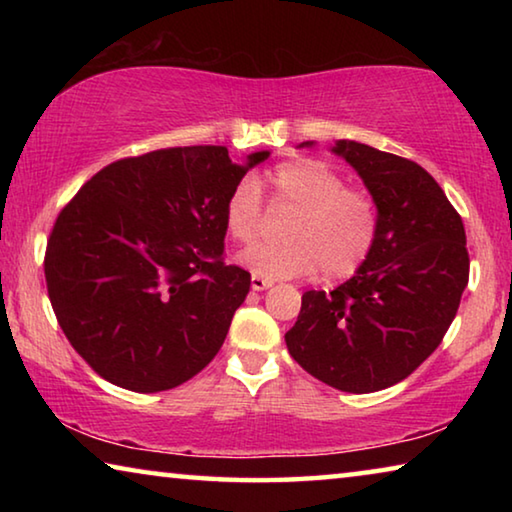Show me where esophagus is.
<instances>
[{"label":"esophagus","instance_id":"obj_1","mask_svg":"<svg viewBox=\"0 0 512 512\" xmlns=\"http://www.w3.org/2000/svg\"><path fill=\"white\" fill-rule=\"evenodd\" d=\"M271 280H266V277H262V275H253L250 277V287H253L255 291H264V289H268L271 287Z\"/></svg>","mask_w":512,"mask_h":512}]
</instances>
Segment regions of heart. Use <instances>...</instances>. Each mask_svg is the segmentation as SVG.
<instances>
[{"label":"heart","instance_id":"heart-1","mask_svg":"<svg viewBox=\"0 0 512 512\" xmlns=\"http://www.w3.org/2000/svg\"><path fill=\"white\" fill-rule=\"evenodd\" d=\"M271 205L293 210L282 244H257L241 255L255 275L282 280L320 273L345 280L370 257L379 235V210L366 189L348 187L332 164L307 155L277 162L266 171ZM264 201L253 178H241L225 198L223 223L237 244H253L264 230Z\"/></svg>","mask_w":512,"mask_h":512}]
</instances>
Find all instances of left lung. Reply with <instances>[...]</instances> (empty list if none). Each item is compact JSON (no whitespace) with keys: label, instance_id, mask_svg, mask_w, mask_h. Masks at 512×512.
Segmentation results:
<instances>
[{"label":"left lung","instance_id":"8db88e82","mask_svg":"<svg viewBox=\"0 0 512 512\" xmlns=\"http://www.w3.org/2000/svg\"><path fill=\"white\" fill-rule=\"evenodd\" d=\"M379 210V235L357 275L305 291L284 341L311 377L375 393L411 375L443 343L470 280L461 214L420 164L341 140Z\"/></svg>","mask_w":512,"mask_h":512}]
</instances>
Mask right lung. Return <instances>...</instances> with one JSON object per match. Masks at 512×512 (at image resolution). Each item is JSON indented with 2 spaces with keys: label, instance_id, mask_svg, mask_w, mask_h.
<instances>
[{
  "label": "right lung",
  "instance_id": "obj_1",
  "mask_svg": "<svg viewBox=\"0 0 512 512\" xmlns=\"http://www.w3.org/2000/svg\"><path fill=\"white\" fill-rule=\"evenodd\" d=\"M268 151L173 146L108 164L56 216L47 293L72 348L110 384L158 393L221 350L250 273L225 264V198Z\"/></svg>",
  "mask_w": 512,
  "mask_h": 512
}]
</instances>
